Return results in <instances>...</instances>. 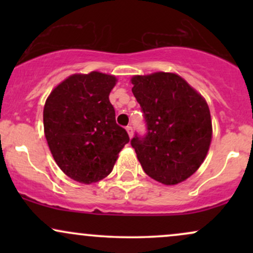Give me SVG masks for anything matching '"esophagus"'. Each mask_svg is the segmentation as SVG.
<instances>
[{
  "label": "esophagus",
  "mask_w": 253,
  "mask_h": 253,
  "mask_svg": "<svg viewBox=\"0 0 253 253\" xmlns=\"http://www.w3.org/2000/svg\"><path fill=\"white\" fill-rule=\"evenodd\" d=\"M126 130H127V133H128L129 138H132V135H133V129H132V127L127 126V127H126Z\"/></svg>",
  "instance_id": "obj_1"
}]
</instances>
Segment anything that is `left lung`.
I'll return each mask as SVG.
<instances>
[{
	"instance_id": "1",
	"label": "left lung",
	"mask_w": 253,
	"mask_h": 253,
	"mask_svg": "<svg viewBox=\"0 0 253 253\" xmlns=\"http://www.w3.org/2000/svg\"><path fill=\"white\" fill-rule=\"evenodd\" d=\"M146 134L130 140L146 175L167 185L187 179L203 163L211 140L208 104L195 89L171 72L132 78Z\"/></svg>"
}]
</instances>
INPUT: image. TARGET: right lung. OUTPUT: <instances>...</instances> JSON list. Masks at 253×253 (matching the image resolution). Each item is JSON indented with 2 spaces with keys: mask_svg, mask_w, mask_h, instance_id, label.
Instances as JSON below:
<instances>
[{
  "mask_svg": "<svg viewBox=\"0 0 253 253\" xmlns=\"http://www.w3.org/2000/svg\"><path fill=\"white\" fill-rule=\"evenodd\" d=\"M112 75H72L52 90L43 107V130L52 156L65 175L90 184L112 172L129 141L115 121L109 94Z\"/></svg>",
  "mask_w": 253,
  "mask_h": 253,
  "instance_id": "1",
  "label": "right lung"
}]
</instances>
